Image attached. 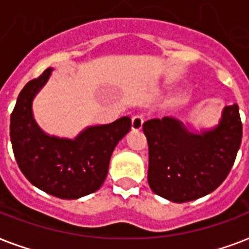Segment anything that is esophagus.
Listing matches in <instances>:
<instances>
[{
    "label": "esophagus",
    "mask_w": 249,
    "mask_h": 249,
    "mask_svg": "<svg viewBox=\"0 0 249 249\" xmlns=\"http://www.w3.org/2000/svg\"><path fill=\"white\" fill-rule=\"evenodd\" d=\"M142 126H143V117L140 116V115H136V116H133V119H132V129H133V130L138 132V130H141V129H142Z\"/></svg>",
    "instance_id": "esophagus-1"
}]
</instances>
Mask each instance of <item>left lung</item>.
<instances>
[{
    "mask_svg": "<svg viewBox=\"0 0 249 249\" xmlns=\"http://www.w3.org/2000/svg\"><path fill=\"white\" fill-rule=\"evenodd\" d=\"M148 143V185L156 195L185 203L208 195L234 165L243 126L236 103L222 109L218 124L191 132L174 117L143 124Z\"/></svg>",
    "mask_w": 249,
    "mask_h": 249,
    "instance_id": "left-lung-1",
    "label": "left lung"
}]
</instances>
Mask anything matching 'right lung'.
Masks as SVG:
<instances>
[{"label": "right lung", "mask_w": 249, "mask_h": 249, "mask_svg": "<svg viewBox=\"0 0 249 249\" xmlns=\"http://www.w3.org/2000/svg\"><path fill=\"white\" fill-rule=\"evenodd\" d=\"M53 68L31 80L19 94L10 117V140L17 163L33 186L60 199H79L105 182L116 144L130 130V117L88 126L71 138L50 136L33 117L32 103Z\"/></svg>", "instance_id": "add662e5"}]
</instances>
